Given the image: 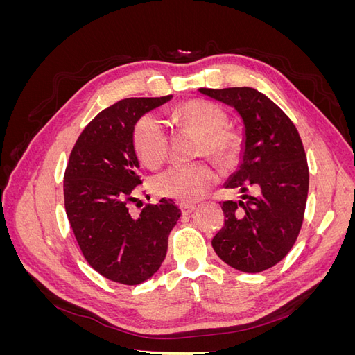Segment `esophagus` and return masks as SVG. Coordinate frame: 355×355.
I'll list each match as a JSON object with an SVG mask.
<instances>
[{
	"label": "esophagus",
	"mask_w": 355,
	"mask_h": 355,
	"mask_svg": "<svg viewBox=\"0 0 355 355\" xmlns=\"http://www.w3.org/2000/svg\"><path fill=\"white\" fill-rule=\"evenodd\" d=\"M179 209H180V211H182V214H191L192 211H194L196 209H197V206L196 204H188V202H180V206H179Z\"/></svg>",
	"instance_id": "34e87169"
}]
</instances>
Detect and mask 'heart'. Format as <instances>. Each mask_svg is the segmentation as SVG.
Segmentation results:
<instances>
[{
    "label": "heart",
    "instance_id": "obj_1",
    "mask_svg": "<svg viewBox=\"0 0 355 355\" xmlns=\"http://www.w3.org/2000/svg\"><path fill=\"white\" fill-rule=\"evenodd\" d=\"M179 120L202 136L200 151L220 159H228L239 146L237 136L225 130L227 116L211 102L194 99L180 105ZM133 145L137 155L149 167L159 166L167 157L168 139L166 125L154 114L144 115L135 125ZM219 171L209 161L192 164H176L161 171L153 179L157 196L179 201H197L216 184Z\"/></svg>",
    "mask_w": 355,
    "mask_h": 355
}]
</instances>
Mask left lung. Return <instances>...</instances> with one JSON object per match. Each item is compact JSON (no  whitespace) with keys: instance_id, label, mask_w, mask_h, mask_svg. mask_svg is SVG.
I'll return each mask as SVG.
<instances>
[{"instance_id":"8db88e82","label":"left lung","mask_w":355,"mask_h":355,"mask_svg":"<svg viewBox=\"0 0 355 355\" xmlns=\"http://www.w3.org/2000/svg\"><path fill=\"white\" fill-rule=\"evenodd\" d=\"M231 106L243 123L239 166L225 188L240 192L223 201L225 225L211 245L220 259L243 272H261L280 262L302 227L308 197L306 157L295 124L252 87L198 89ZM247 189L253 196L245 195Z\"/></svg>"}]
</instances>
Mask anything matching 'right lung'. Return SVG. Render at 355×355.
<instances>
[{"mask_svg":"<svg viewBox=\"0 0 355 355\" xmlns=\"http://www.w3.org/2000/svg\"><path fill=\"white\" fill-rule=\"evenodd\" d=\"M130 98L96 115L75 144L63 182L65 209L80 249L93 270L115 283L136 286L163 263L168 235L180 218L171 200L128 213L142 184L133 130L141 118L171 101Z\"/></svg>","mask_w":355,"mask_h":355,"instance_id":"add662e5","label":"right lung"}]
</instances>
